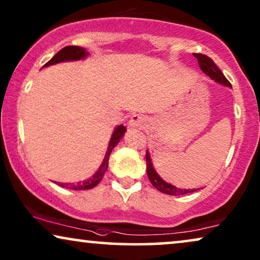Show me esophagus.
Returning <instances> with one entry per match:
<instances>
[{
    "label": "esophagus",
    "mask_w": 260,
    "mask_h": 260,
    "mask_svg": "<svg viewBox=\"0 0 260 260\" xmlns=\"http://www.w3.org/2000/svg\"><path fill=\"white\" fill-rule=\"evenodd\" d=\"M148 118L143 115H134L129 120L130 127H143L147 125Z\"/></svg>",
    "instance_id": "34e87169"
}]
</instances>
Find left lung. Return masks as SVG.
I'll return each instance as SVG.
<instances>
[{"label":"left lung","mask_w":260,"mask_h":260,"mask_svg":"<svg viewBox=\"0 0 260 260\" xmlns=\"http://www.w3.org/2000/svg\"><path fill=\"white\" fill-rule=\"evenodd\" d=\"M194 56L198 59L199 66H200L201 71L206 74V76H208L212 80L223 85V86L232 87L231 86L230 81L226 79L225 76H223V73L219 70V67L215 65L214 61H213L209 56L205 54H197V53H195ZM145 159H147V174H148L149 181H150L152 186H154L157 190L161 191V193H165L168 195H182V194L191 193V191H197L199 189V188L198 189H181V188H177L175 186H173V184L166 182V181L163 180L157 173H156L154 166H152L150 154H149L148 150H147Z\"/></svg>","instance_id":"8db88e82"}]
</instances>
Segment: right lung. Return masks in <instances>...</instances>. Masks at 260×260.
Masks as SVG:
<instances>
[{
  "label": "right lung",
  "instance_id": "right-lung-1",
  "mask_svg": "<svg viewBox=\"0 0 260 260\" xmlns=\"http://www.w3.org/2000/svg\"><path fill=\"white\" fill-rule=\"evenodd\" d=\"M87 55H88V52H86V49L83 47H79V46H66V47H63L61 51L56 53V54L53 56V58L49 60L46 65H44V67H48V66L55 65V63L65 62V61H78V60L85 59ZM125 131H126V127L123 125H118L115 127V130H113V133L111 135V138H110L109 147H108V150H106L105 157L103 159L102 165L98 168L97 172H95L90 179L85 180L83 182H77V183H61V182L59 183L55 182V183L59 184L60 187L69 188V189H73V190L92 189V188L97 186V184L102 181L103 176H104L106 169H108L109 157H110V154H111L112 149L119 143L120 138L124 136Z\"/></svg>",
  "mask_w": 260,
  "mask_h": 260
}]
</instances>
